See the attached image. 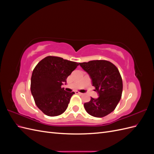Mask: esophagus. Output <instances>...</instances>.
I'll use <instances>...</instances> for the list:
<instances>
[{
  "label": "esophagus",
  "mask_w": 154,
  "mask_h": 154,
  "mask_svg": "<svg viewBox=\"0 0 154 154\" xmlns=\"http://www.w3.org/2000/svg\"><path fill=\"white\" fill-rule=\"evenodd\" d=\"M75 93H76V94H80V95H82V92H80L78 91H75Z\"/></svg>",
  "instance_id": "esophagus-1"
}]
</instances>
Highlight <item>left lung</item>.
<instances>
[{
    "label": "left lung",
    "instance_id": "left-lung-1",
    "mask_svg": "<svg viewBox=\"0 0 154 154\" xmlns=\"http://www.w3.org/2000/svg\"><path fill=\"white\" fill-rule=\"evenodd\" d=\"M80 66L88 74L99 96L84 103L87 112L96 118L109 114L116 109L122 94L123 82L118 68L106 60H92L80 63Z\"/></svg>",
    "mask_w": 154,
    "mask_h": 154
}]
</instances>
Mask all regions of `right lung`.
Wrapping results in <instances>:
<instances>
[{"instance_id":"add662e5","label":"right lung","mask_w":154,"mask_h":154,"mask_svg":"<svg viewBox=\"0 0 154 154\" xmlns=\"http://www.w3.org/2000/svg\"><path fill=\"white\" fill-rule=\"evenodd\" d=\"M78 66L76 62L49 56L35 67L31 92L36 106L45 115L59 116L67 109L74 92H67L61 86Z\"/></svg>"}]
</instances>
